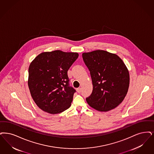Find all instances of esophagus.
Returning <instances> with one entry per match:
<instances>
[{"mask_svg": "<svg viewBox=\"0 0 154 154\" xmlns=\"http://www.w3.org/2000/svg\"><path fill=\"white\" fill-rule=\"evenodd\" d=\"M76 90H77V92L79 93H81V88H77V89H76Z\"/></svg>", "mask_w": 154, "mask_h": 154, "instance_id": "obj_1", "label": "esophagus"}]
</instances>
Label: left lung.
I'll return each mask as SVG.
<instances>
[{
  "label": "left lung",
  "mask_w": 154,
  "mask_h": 154,
  "mask_svg": "<svg viewBox=\"0 0 154 154\" xmlns=\"http://www.w3.org/2000/svg\"><path fill=\"white\" fill-rule=\"evenodd\" d=\"M90 71L93 91L86 102L97 111L107 112L117 107L128 92V70L118 55L97 50L82 53Z\"/></svg>",
  "instance_id": "8db88e82"
}]
</instances>
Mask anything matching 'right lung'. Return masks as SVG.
Wrapping results in <instances>:
<instances>
[{
  "label": "right lung",
  "mask_w": 154,
  "mask_h": 154,
  "mask_svg": "<svg viewBox=\"0 0 154 154\" xmlns=\"http://www.w3.org/2000/svg\"><path fill=\"white\" fill-rule=\"evenodd\" d=\"M78 57L77 53L58 50L43 52L31 62L28 85L41 109L54 115L70 106L75 90L69 86L68 71Z\"/></svg>",
  "instance_id": "add662e5"
}]
</instances>
